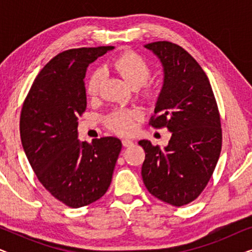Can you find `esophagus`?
Masks as SVG:
<instances>
[{
  "mask_svg": "<svg viewBox=\"0 0 252 252\" xmlns=\"http://www.w3.org/2000/svg\"><path fill=\"white\" fill-rule=\"evenodd\" d=\"M123 146H124V147H126V148H128V147H130V146H133V141L127 140V139H124V140H123Z\"/></svg>",
  "mask_w": 252,
  "mask_h": 252,
  "instance_id": "1",
  "label": "esophagus"
}]
</instances>
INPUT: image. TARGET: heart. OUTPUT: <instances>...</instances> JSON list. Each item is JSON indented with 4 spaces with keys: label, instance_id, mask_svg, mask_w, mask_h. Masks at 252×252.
I'll return each instance as SVG.
<instances>
[{
    "label": "heart",
    "instance_id": "1",
    "mask_svg": "<svg viewBox=\"0 0 252 252\" xmlns=\"http://www.w3.org/2000/svg\"><path fill=\"white\" fill-rule=\"evenodd\" d=\"M109 67L122 75V78L133 88L141 87L146 84L151 74V66L148 62L135 53H125L116 57L109 63ZM102 82L101 71L96 70L91 74L87 82V94L96 96L99 92ZM155 93L154 87L146 86L144 95L150 97ZM139 113L130 109H117L106 118V125L113 132L119 134H128L134 129L135 120Z\"/></svg>",
    "mask_w": 252,
    "mask_h": 252
}]
</instances>
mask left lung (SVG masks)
<instances>
[{"instance_id": "1", "label": "left lung", "mask_w": 252, "mask_h": 252, "mask_svg": "<svg viewBox=\"0 0 252 252\" xmlns=\"http://www.w3.org/2000/svg\"><path fill=\"white\" fill-rule=\"evenodd\" d=\"M163 65L164 81L150 125L172 133L160 149L150 141L139 144L146 151L142 179L151 195L174 206L198 197L215 171L221 151L218 106L205 72L184 48L168 41L144 44Z\"/></svg>"}]
</instances>
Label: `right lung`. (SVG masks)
<instances>
[{
  "mask_svg": "<svg viewBox=\"0 0 252 252\" xmlns=\"http://www.w3.org/2000/svg\"><path fill=\"white\" fill-rule=\"evenodd\" d=\"M113 47L58 54L34 80L20 113V137L44 188L70 208L97 201L108 190L122 141L113 136L78 140V117L87 106L88 65Z\"/></svg>",
  "mask_w": 252,
  "mask_h": 252,
  "instance_id": "right-lung-1",
  "label": "right lung"
}]
</instances>
